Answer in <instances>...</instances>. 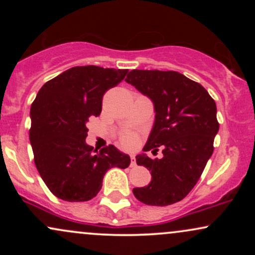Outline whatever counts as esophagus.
I'll list each match as a JSON object with an SVG mask.
<instances>
[{"label":"esophagus","mask_w":255,"mask_h":255,"mask_svg":"<svg viewBox=\"0 0 255 255\" xmlns=\"http://www.w3.org/2000/svg\"><path fill=\"white\" fill-rule=\"evenodd\" d=\"M130 165H131V166H135V165H136L135 157H134V156H130Z\"/></svg>","instance_id":"1"}]
</instances>
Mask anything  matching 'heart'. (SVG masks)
<instances>
[{"label": "heart", "instance_id": "1", "mask_svg": "<svg viewBox=\"0 0 255 255\" xmlns=\"http://www.w3.org/2000/svg\"><path fill=\"white\" fill-rule=\"evenodd\" d=\"M136 135H134V134L131 133H128L124 135L122 137V142H124L125 146H127V147H134V146L136 145Z\"/></svg>", "mask_w": 255, "mask_h": 255}]
</instances>
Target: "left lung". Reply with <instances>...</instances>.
<instances>
[{
	"label": "left lung",
	"mask_w": 255,
	"mask_h": 255,
	"mask_svg": "<svg viewBox=\"0 0 255 255\" xmlns=\"http://www.w3.org/2000/svg\"><path fill=\"white\" fill-rule=\"evenodd\" d=\"M126 81L153 103L154 124L142 151L163 158L137 154V165L151 171L152 180L134 188L137 200L152 206L177 203L192 191L212 156L218 133L217 107L200 84L174 71L133 69Z\"/></svg>",
	"instance_id": "1"
}]
</instances>
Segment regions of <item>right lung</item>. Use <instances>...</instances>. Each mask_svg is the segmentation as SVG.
Returning a JSON list of instances; mask_svg holds the SVG:
<instances>
[{
    "label": "right lung",
    "instance_id": "1",
    "mask_svg": "<svg viewBox=\"0 0 255 255\" xmlns=\"http://www.w3.org/2000/svg\"><path fill=\"white\" fill-rule=\"evenodd\" d=\"M127 69L73 67L45 83L31 105L30 141L34 164L48 188L62 200L95 198L109 169H126L128 154L109 145L95 153L86 124L99 116L103 95L124 80Z\"/></svg>",
    "mask_w": 255,
    "mask_h": 255
}]
</instances>
